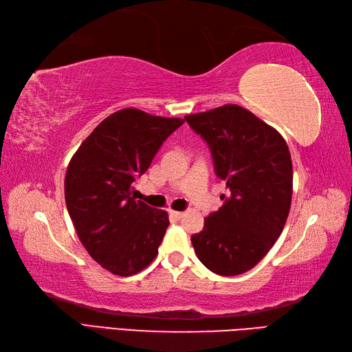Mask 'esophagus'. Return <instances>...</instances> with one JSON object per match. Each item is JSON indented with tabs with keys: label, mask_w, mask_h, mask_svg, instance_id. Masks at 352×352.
<instances>
[{
	"label": "esophagus",
	"mask_w": 352,
	"mask_h": 352,
	"mask_svg": "<svg viewBox=\"0 0 352 352\" xmlns=\"http://www.w3.org/2000/svg\"><path fill=\"white\" fill-rule=\"evenodd\" d=\"M169 215L172 217V218H175V219H180L182 217H183V212H177V210H170L169 212Z\"/></svg>",
	"instance_id": "esophagus-1"
}]
</instances>
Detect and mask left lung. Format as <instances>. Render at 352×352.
<instances>
[{"label": "left lung", "mask_w": 352, "mask_h": 352, "mask_svg": "<svg viewBox=\"0 0 352 352\" xmlns=\"http://www.w3.org/2000/svg\"><path fill=\"white\" fill-rule=\"evenodd\" d=\"M209 144L215 174L230 197L192 235L210 272L236 276L263 259L284 229L293 194V164L276 129L238 105L184 117Z\"/></svg>", "instance_id": "left-lung-1"}]
</instances>
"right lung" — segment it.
Here are the masks:
<instances>
[{
	"label": "right lung",
	"mask_w": 352,
	"mask_h": 352,
	"mask_svg": "<svg viewBox=\"0 0 352 352\" xmlns=\"http://www.w3.org/2000/svg\"><path fill=\"white\" fill-rule=\"evenodd\" d=\"M183 123L120 109L94 128L68 164L65 203L74 229L89 256L113 274L133 276L157 256L168 213L135 199L133 186Z\"/></svg>",
	"instance_id": "add662e5"
}]
</instances>
